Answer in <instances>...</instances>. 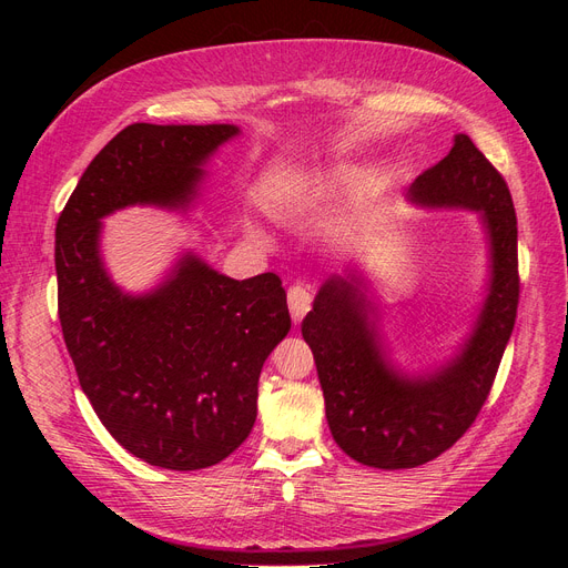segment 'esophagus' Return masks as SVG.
<instances>
[{"label":"esophagus","instance_id":"34e87169","mask_svg":"<svg viewBox=\"0 0 568 568\" xmlns=\"http://www.w3.org/2000/svg\"><path fill=\"white\" fill-rule=\"evenodd\" d=\"M286 301H288V313H291V320H294V322H301V320L307 315V311H311V305H313L311 291H307V288H305V286H301V284H296V286H291V288H288Z\"/></svg>","mask_w":568,"mask_h":568}]
</instances>
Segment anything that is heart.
<instances>
[{
	"label": "heart",
	"instance_id": "b5f03b06",
	"mask_svg": "<svg viewBox=\"0 0 568 568\" xmlns=\"http://www.w3.org/2000/svg\"><path fill=\"white\" fill-rule=\"evenodd\" d=\"M359 178L363 168L346 161L296 170L274 184L267 196V211L280 222L305 220L341 199Z\"/></svg>",
	"mask_w": 568,
	"mask_h": 568
}]
</instances>
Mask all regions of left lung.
I'll return each instance as SVG.
<instances>
[{
  "label": "left lung",
  "mask_w": 568,
  "mask_h": 568,
  "mask_svg": "<svg viewBox=\"0 0 568 568\" xmlns=\"http://www.w3.org/2000/svg\"><path fill=\"white\" fill-rule=\"evenodd\" d=\"M428 211L478 213L488 244L486 298L469 334L432 372L398 369L386 348L382 305L357 265L329 274L301 332L338 448L376 469H412L455 445L484 407L519 305L517 215L503 175L467 134L407 189Z\"/></svg>",
  "instance_id": "1"
}]
</instances>
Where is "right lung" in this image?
I'll return each mask as SVG.
<instances>
[{"mask_svg": "<svg viewBox=\"0 0 568 568\" xmlns=\"http://www.w3.org/2000/svg\"><path fill=\"white\" fill-rule=\"evenodd\" d=\"M236 125L120 130L84 170L57 222L59 320L80 386L128 453L153 467H213L257 415V379L288 334L277 274L232 280L182 251L144 294L120 288L101 257L104 217L130 205L189 213L205 165Z\"/></svg>", "mask_w": 568, "mask_h": 568, "instance_id": "right-lung-1", "label": "right lung"}]
</instances>
